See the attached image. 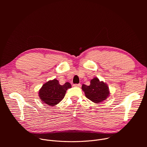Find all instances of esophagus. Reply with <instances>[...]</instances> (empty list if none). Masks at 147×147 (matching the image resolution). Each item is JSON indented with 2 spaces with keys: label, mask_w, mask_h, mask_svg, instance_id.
Returning a JSON list of instances; mask_svg holds the SVG:
<instances>
[{
  "label": "esophagus",
  "mask_w": 147,
  "mask_h": 147,
  "mask_svg": "<svg viewBox=\"0 0 147 147\" xmlns=\"http://www.w3.org/2000/svg\"><path fill=\"white\" fill-rule=\"evenodd\" d=\"M73 86L76 87H80L81 84H75L73 85Z\"/></svg>",
  "instance_id": "1"
}]
</instances>
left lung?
I'll return each mask as SVG.
<instances>
[{"mask_svg": "<svg viewBox=\"0 0 147 147\" xmlns=\"http://www.w3.org/2000/svg\"><path fill=\"white\" fill-rule=\"evenodd\" d=\"M82 90L86 96L94 103H100L106 100L109 95L108 86L97 77L92 79L90 86L82 84Z\"/></svg>", "mask_w": 147, "mask_h": 147, "instance_id": "obj_1", "label": "left lung"}]
</instances>
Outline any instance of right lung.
<instances>
[{"label": "right lung", "mask_w": 147, "mask_h": 147, "mask_svg": "<svg viewBox=\"0 0 147 147\" xmlns=\"http://www.w3.org/2000/svg\"><path fill=\"white\" fill-rule=\"evenodd\" d=\"M71 87L68 82L60 85L56 79L50 80L42 86L39 91V96L42 102L55 106L64 98L66 91Z\"/></svg>", "instance_id": "add662e5"}]
</instances>
